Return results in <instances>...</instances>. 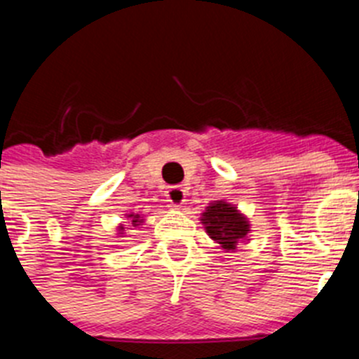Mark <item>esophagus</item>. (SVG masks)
Returning <instances> with one entry per match:
<instances>
[{"instance_id":"34e87169","label":"esophagus","mask_w":359,"mask_h":359,"mask_svg":"<svg viewBox=\"0 0 359 359\" xmlns=\"http://www.w3.org/2000/svg\"><path fill=\"white\" fill-rule=\"evenodd\" d=\"M187 194L185 190L182 189V187H170L169 190H167V199H169L170 203H172L174 207H182L183 203L187 201Z\"/></svg>"}]
</instances>
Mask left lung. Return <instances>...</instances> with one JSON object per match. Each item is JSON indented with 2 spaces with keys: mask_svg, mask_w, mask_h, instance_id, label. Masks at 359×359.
I'll use <instances>...</instances> for the list:
<instances>
[{
  "mask_svg": "<svg viewBox=\"0 0 359 359\" xmlns=\"http://www.w3.org/2000/svg\"><path fill=\"white\" fill-rule=\"evenodd\" d=\"M203 224L207 228V233L223 246L226 252L237 248V243L246 239L250 231L248 219L239 214L233 205L226 201L212 203L207 210L203 212Z\"/></svg>",
  "mask_w": 359,
  "mask_h": 359,
  "instance_id": "8db88e82",
  "label": "left lung"
}]
</instances>
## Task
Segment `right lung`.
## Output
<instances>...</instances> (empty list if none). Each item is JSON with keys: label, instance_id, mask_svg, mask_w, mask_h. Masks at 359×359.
Masks as SVG:
<instances>
[{"label": "right lung", "instance_id": "right-lung-1", "mask_svg": "<svg viewBox=\"0 0 359 359\" xmlns=\"http://www.w3.org/2000/svg\"><path fill=\"white\" fill-rule=\"evenodd\" d=\"M129 217H131L133 219V224H135V226H136V224H140L142 223V221H144V219H140V215H138V214H136V215H129ZM120 230H123V228L122 226H120Z\"/></svg>", "mask_w": 359, "mask_h": 359}]
</instances>
